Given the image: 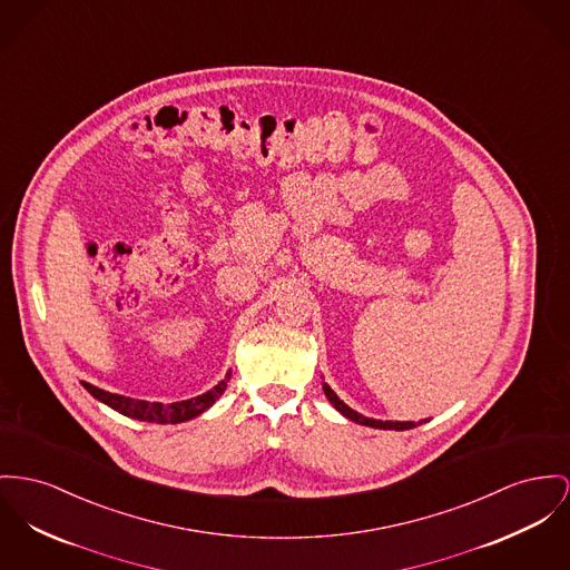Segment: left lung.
Returning a JSON list of instances; mask_svg holds the SVG:
<instances>
[{
	"label": "left lung",
	"mask_w": 570,
	"mask_h": 570,
	"mask_svg": "<svg viewBox=\"0 0 570 570\" xmlns=\"http://www.w3.org/2000/svg\"><path fill=\"white\" fill-rule=\"evenodd\" d=\"M324 393H326V397L331 400V404L342 413L343 417L352 419V421H356V423H361V425L380 428V430H411V428L417 425L415 421H379V419L363 417V415H358L356 411H352L347 404H343L342 400L337 397V393H335L328 384H324Z\"/></svg>",
	"instance_id": "1"
}]
</instances>
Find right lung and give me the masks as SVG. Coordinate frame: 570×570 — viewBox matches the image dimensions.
<instances>
[{
  "label": "right lung",
  "instance_id": "add662e5",
  "mask_svg": "<svg viewBox=\"0 0 570 570\" xmlns=\"http://www.w3.org/2000/svg\"><path fill=\"white\" fill-rule=\"evenodd\" d=\"M227 379L218 382L212 391L191 397V400H184V402H173V404H159V402H145V400H134V397H125V395H116V393H108L104 389H97L88 382H81L83 389L95 395L97 400H101L104 404H108L110 409L118 411L120 415L131 419H140V421H149V423H181L188 419L200 415L203 411H207L227 389Z\"/></svg>",
  "mask_w": 570,
  "mask_h": 570
}]
</instances>
